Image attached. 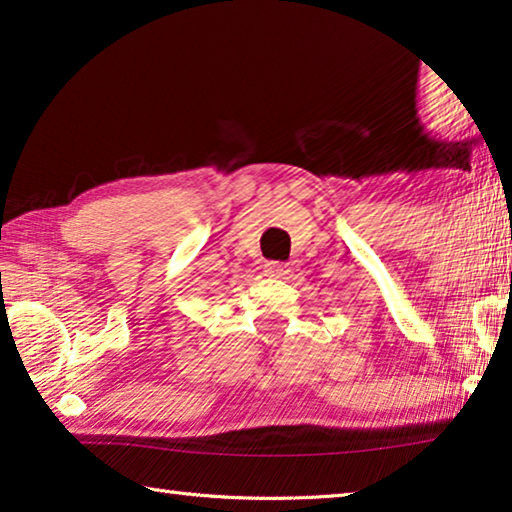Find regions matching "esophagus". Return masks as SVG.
Here are the masks:
<instances>
[{"instance_id": "34e87169", "label": "esophagus", "mask_w": 512, "mask_h": 512, "mask_svg": "<svg viewBox=\"0 0 512 512\" xmlns=\"http://www.w3.org/2000/svg\"><path fill=\"white\" fill-rule=\"evenodd\" d=\"M289 271H287V264L282 262H269L264 266V275L266 278H285Z\"/></svg>"}]
</instances>
